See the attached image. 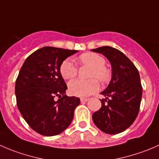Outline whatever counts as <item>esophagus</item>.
I'll return each mask as SVG.
<instances>
[{
  "mask_svg": "<svg viewBox=\"0 0 159 159\" xmlns=\"http://www.w3.org/2000/svg\"><path fill=\"white\" fill-rule=\"evenodd\" d=\"M80 100H81V102H84L89 101V98H80Z\"/></svg>",
  "mask_w": 159,
  "mask_h": 159,
  "instance_id": "obj_1",
  "label": "esophagus"
}]
</instances>
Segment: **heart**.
<instances>
[{"mask_svg": "<svg viewBox=\"0 0 159 159\" xmlns=\"http://www.w3.org/2000/svg\"><path fill=\"white\" fill-rule=\"evenodd\" d=\"M81 64L91 67L90 78H97L99 81H107L109 77V71L106 67V60L97 53L88 52L81 54L78 58ZM61 75L64 79H72L76 77L78 68L74 61L70 58L64 60L60 67ZM99 84L95 78L88 81L74 80L69 82L68 90L72 95L78 97H86L92 95L98 89Z\"/></svg>", "mask_w": 159, "mask_h": 159, "instance_id": "1", "label": "heart"}]
</instances>
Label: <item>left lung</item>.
<instances>
[{"label": "left lung", "mask_w": 159, "mask_h": 159, "mask_svg": "<svg viewBox=\"0 0 159 159\" xmlns=\"http://www.w3.org/2000/svg\"><path fill=\"white\" fill-rule=\"evenodd\" d=\"M92 51L104 55L111 64L112 78L101 92L102 107L92 115L94 124L109 134L127 130L138 116L142 97L140 75L125 54L111 47H102Z\"/></svg>", "instance_id": "1"}]
</instances>
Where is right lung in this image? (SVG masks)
<instances>
[{"instance_id":"right-lung-1","label":"right lung","mask_w":159,"mask_h":159,"mask_svg":"<svg viewBox=\"0 0 159 159\" xmlns=\"http://www.w3.org/2000/svg\"><path fill=\"white\" fill-rule=\"evenodd\" d=\"M78 50L39 49L25 61L15 82L17 106L29 127L43 136L62 133L71 124L80 98L65 95L61 64ZM58 97V100L55 98Z\"/></svg>"}]
</instances>
